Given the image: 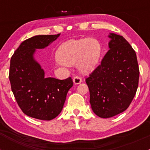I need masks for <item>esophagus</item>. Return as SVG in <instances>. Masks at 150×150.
Wrapping results in <instances>:
<instances>
[{"mask_svg":"<svg viewBox=\"0 0 150 150\" xmlns=\"http://www.w3.org/2000/svg\"><path fill=\"white\" fill-rule=\"evenodd\" d=\"M73 82L75 84H79L82 82V79H81V77L78 76V75H75L73 78Z\"/></svg>","mask_w":150,"mask_h":150,"instance_id":"esophagus-1","label":"esophagus"}]
</instances>
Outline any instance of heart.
<instances>
[{"label": "heart", "mask_w": 150, "mask_h": 150, "mask_svg": "<svg viewBox=\"0 0 150 150\" xmlns=\"http://www.w3.org/2000/svg\"><path fill=\"white\" fill-rule=\"evenodd\" d=\"M101 45L96 39L86 38L70 40L64 43L57 51L59 62L65 65L77 63L78 69L83 72L93 70L99 62Z\"/></svg>", "instance_id": "obj_1"}]
</instances>
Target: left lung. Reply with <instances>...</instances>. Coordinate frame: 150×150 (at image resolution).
Masks as SVG:
<instances>
[{
    "instance_id": "left-lung-1",
    "label": "left lung",
    "mask_w": 150,
    "mask_h": 150,
    "mask_svg": "<svg viewBox=\"0 0 150 150\" xmlns=\"http://www.w3.org/2000/svg\"><path fill=\"white\" fill-rule=\"evenodd\" d=\"M109 37L110 49L86 79L92 110L102 118L117 115L129 107L139 78L134 48L122 36L110 33Z\"/></svg>"
}]
</instances>
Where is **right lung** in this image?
<instances>
[{
    "label": "right lung",
    "mask_w": 150,
    "mask_h": 150,
    "mask_svg": "<svg viewBox=\"0 0 150 150\" xmlns=\"http://www.w3.org/2000/svg\"><path fill=\"white\" fill-rule=\"evenodd\" d=\"M60 34L36 35L24 40L11 59L9 81L15 99L28 116L51 120L61 112L67 93L73 82L71 77L59 80L46 78L34 59L37 48H44Z\"/></svg>",
    "instance_id": "1"
}]
</instances>
